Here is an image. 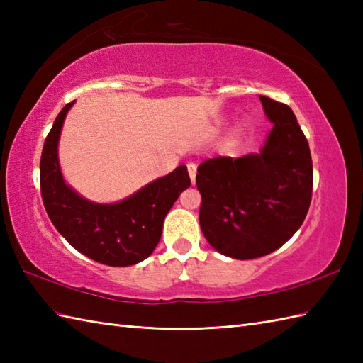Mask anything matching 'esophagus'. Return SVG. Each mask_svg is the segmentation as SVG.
Returning a JSON list of instances; mask_svg holds the SVG:
<instances>
[{"label":"esophagus","instance_id":"esophagus-1","mask_svg":"<svg viewBox=\"0 0 363 363\" xmlns=\"http://www.w3.org/2000/svg\"><path fill=\"white\" fill-rule=\"evenodd\" d=\"M187 169H189V174H190V181H191V184H195L196 165H195V164H189V165H187Z\"/></svg>","mask_w":363,"mask_h":363}]
</instances>
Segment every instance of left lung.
<instances>
[{"label":"left lung","mask_w":363,"mask_h":363,"mask_svg":"<svg viewBox=\"0 0 363 363\" xmlns=\"http://www.w3.org/2000/svg\"><path fill=\"white\" fill-rule=\"evenodd\" d=\"M259 98L274 125L260 152L207 159L196 174L206 240L240 260L281 248L303 225L312 199L311 150L295 113L287 104Z\"/></svg>","instance_id":"left-lung-1"}]
</instances>
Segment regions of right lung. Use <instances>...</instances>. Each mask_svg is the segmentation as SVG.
Returning a JSON list of instances; mask_svg holds the SVG:
<instances>
[{
  "mask_svg": "<svg viewBox=\"0 0 363 363\" xmlns=\"http://www.w3.org/2000/svg\"><path fill=\"white\" fill-rule=\"evenodd\" d=\"M73 104L59 112L42 150L40 190L46 213L60 235L84 256L109 267L135 265L151 256L167 213L190 187L187 167L179 165L120 203L89 201L68 186L59 167L60 130Z\"/></svg>",
  "mask_w": 363,
  "mask_h": 363,
  "instance_id": "add662e5",
  "label": "right lung"
}]
</instances>
